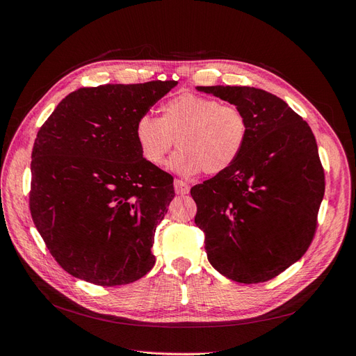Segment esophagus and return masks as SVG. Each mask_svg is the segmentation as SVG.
Segmentation results:
<instances>
[{
    "label": "esophagus",
    "mask_w": 356,
    "mask_h": 356,
    "mask_svg": "<svg viewBox=\"0 0 356 356\" xmlns=\"http://www.w3.org/2000/svg\"><path fill=\"white\" fill-rule=\"evenodd\" d=\"M174 187H175V193L177 195H187L190 191V186L187 182H184L182 179H175L174 181Z\"/></svg>",
    "instance_id": "obj_1"
}]
</instances>
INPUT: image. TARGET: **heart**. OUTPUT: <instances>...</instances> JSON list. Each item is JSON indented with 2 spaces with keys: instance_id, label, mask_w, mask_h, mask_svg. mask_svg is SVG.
Wrapping results in <instances>:
<instances>
[{
  "instance_id": "b5f03b06",
  "label": "heart",
  "mask_w": 356,
  "mask_h": 356,
  "mask_svg": "<svg viewBox=\"0 0 356 356\" xmlns=\"http://www.w3.org/2000/svg\"><path fill=\"white\" fill-rule=\"evenodd\" d=\"M147 163L161 166L170 148H179L169 166L179 174L218 175L230 169L250 136V120L239 106L196 93H182L160 106V117L143 114L134 126Z\"/></svg>"
}]
</instances>
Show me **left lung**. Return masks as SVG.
Wrapping results in <instances>:
<instances>
[{"instance_id": "left-lung-1", "label": "left lung", "mask_w": 356, "mask_h": 356, "mask_svg": "<svg viewBox=\"0 0 356 356\" xmlns=\"http://www.w3.org/2000/svg\"><path fill=\"white\" fill-rule=\"evenodd\" d=\"M197 89L239 106L250 120L238 161L190 191L208 260L234 282L270 281L300 260L315 238L325 191L315 135L286 102L266 90Z\"/></svg>"}]
</instances>
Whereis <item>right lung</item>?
Instances as JSON below:
<instances>
[{
  "label": "right lung",
  "instance_id": "1",
  "mask_svg": "<svg viewBox=\"0 0 356 356\" xmlns=\"http://www.w3.org/2000/svg\"><path fill=\"white\" fill-rule=\"evenodd\" d=\"M177 84L81 88L40 127L29 211L51 257L70 275L115 286L153 268L154 232L175 196L174 178L144 160L134 126Z\"/></svg>",
  "mask_w": 356,
  "mask_h": 356
}]
</instances>
